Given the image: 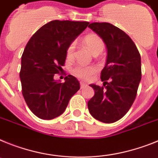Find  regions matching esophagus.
Instances as JSON below:
<instances>
[{
	"mask_svg": "<svg viewBox=\"0 0 158 158\" xmlns=\"http://www.w3.org/2000/svg\"><path fill=\"white\" fill-rule=\"evenodd\" d=\"M80 87L81 88H84V87H87V83H83V82H80Z\"/></svg>",
	"mask_w": 158,
	"mask_h": 158,
	"instance_id": "obj_1",
	"label": "esophagus"
}]
</instances>
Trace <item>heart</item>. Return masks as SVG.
<instances>
[{"instance_id":"obj_1","label":"heart","mask_w":158,"mask_h":158,"mask_svg":"<svg viewBox=\"0 0 158 158\" xmlns=\"http://www.w3.org/2000/svg\"><path fill=\"white\" fill-rule=\"evenodd\" d=\"M83 43L93 55H99L102 52L105 44L101 37L96 35H88L83 40ZM75 52V43L70 44L67 48L66 54L68 58H71ZM97 72V68L93 65H83L77 64L72 69V73L76 77L82 79H88Z\"/></svg>"}]
</instances>
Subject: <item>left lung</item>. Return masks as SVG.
I'll return each instance as SVG.
<instances>
[{
	"label": "left lung",
	"mask_w": 158,
	"mask_h": 158,
	"mask_svg": "<svg viewBox=\"0 0 158 158\" xmlns=\"http://www.w3.org/2000/svg\"><path fill=\"white\" fill-rule=\"evenodd\" d=\"M88 27L103 40L107 58L100 77L103 86L90 85L94 95L87 106L95 119L113 123L128 112L136 98L142 78L141 56L131 38L113 24L94 22Z\"/></svg>",
	"instance_id": "left-lung-1"
}]
</instances>
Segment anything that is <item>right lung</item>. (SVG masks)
Listing matches in <instances>:
<instances>
[{
	"mask_svg": "<svg viewBox=\"0 0 158 158\" xmlns=\"http://www.w3.org/2000/svg\"><path fill=\"white\" fill-rule=\"evenodd\" d=\"M89 22L52 20L35 31L21 56L22 94L31 111L51 120L62 114L70 98L80 88L73 75L64 83L54 79L65 64L68 45L85 30Z\"/></svg>",
	"mask_w": 158,
	"mask_h": 158,
	"instance_id": "add662e5",
	"label": "right lung"
}]
</instances>
